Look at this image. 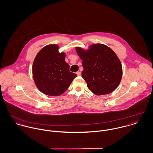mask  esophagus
I'll use <instances>...</instances> for the list:
<instances>
[{"instance_id": "obj_1", "label": "esophagus", "mask_w": 153, "mask_h": 153, "mask_svg": "<svg viewBox=\"0 0 153 153\" xmlns=\"http://www.w3.org/2000/svg\"><path fill=\"white\" fill-rule=\"evenodd\" d=\"M76 74L77 76H80L81 75V72L80 71H77L76 72Z\"/></svg>"}]
</instances>
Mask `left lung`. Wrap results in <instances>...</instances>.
I'll return each instance as SVG.
<instances>
[{
  "mask_svg": "<svg viewBox=\"0 0 153 153\" xmlns=\"http://www.w3.org/2000/svg\"><path fill=\"white\" fill-rule=\"evenodd\" d=\"M75 49L83 60L82 77L91 92L96 95H104L118 88L122 79V64L110 47L94 44L87 50L80 47Z\"/></svg>",
  "mask_w": 153,
  "mask_h": 153,
  "instance_id": "1",
  "label": "left lung"
}]
</instances>
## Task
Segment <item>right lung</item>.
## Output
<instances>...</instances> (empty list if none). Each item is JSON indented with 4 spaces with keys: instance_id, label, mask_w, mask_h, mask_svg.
Wrapping results in <instances>:
<instances>
[{
    "instance_id": "1",
    "label": "right lung",
    "mask_w": 153,
    "mask_h": 153,
    "mask_svg": "<svg viewBox=\"0 0 153 153\" xmlns=\"http://www.w3.org/2000/svg\"><path fill=\"white\" fill-rule=\"evenodd\" d=\"M59 47L49 44L36 54L32 64V76L37 88L44 94L57 96L66 91L77 74L70 72L65 53Z\"/></svg>"
}]
</instances>
